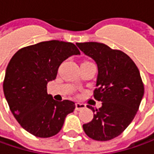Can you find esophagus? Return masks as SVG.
<instances>
[{"label":"esophagus","instance_id":"1","mask_svg":"<svg viewBox=\"0 0 154 154\" xmlns=\"http://www.w3.org/2000/svg\"><path fill=\"white\" fill-rule=\"evenodd\" d=\"M85 107H86V106H85L84 104L79 103V102L76 103V110H77V111H80V110L85 108Z\"/></svg>","mask_w":154,"mask_h":154}]
</instances>
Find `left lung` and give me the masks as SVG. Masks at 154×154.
<instances>
[{
  "label": "left lung",
  "mask_w": 154,
  "mask_h": 154,
  "mask_svg": "<svg viewBox=\"0 0 154 154\" xmlns=\"http://www.w3.org/2000/svg\"><path fill=\"white\" fill-rule=\"evenodd\" d=\"M77 46L97 64L94 97L102 102L99 109L88 106L94 114L82 128L93 140H112L124 132L139 109L144 94L140 72L126 54L104 43L78 42Z\"/></svg>",
  "instance_id": "1"
}]
</instances>
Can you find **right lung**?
Here are the masks:
<instances>
[{
    "label": "right lung",
    "instance_id": "add662e5",
    "mask_svg": "<svg viewBox=\"0 0 154 154\" xmlns=\"http://www.w3.org/2000/svg\"><path fill=\"white\" fill-rule=\"evenodd\" d=\"M80 54L75 44L62 41L42 42L19 49L8 63L3 92L19 124L41 138L55 135L75 109L73 101H56L48 94V82L56 78L61 63Z\"/></svg>",
    "mask_w": 154,
    "mask_h": 154
}]
</instances>
